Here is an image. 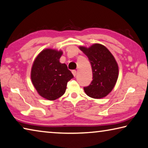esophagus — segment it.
I'll return each mask as SVG.
<instances>
[{
	"label": "esophagus",
	"mask_w": 148,
	"mask_h": 148,
	"mask_svg": "<svg viewBox=\"0 0 148 148\" xmlns=\"http://www.w3.org/2000/svg\"><path fill=\"white\" fill-rule=\"evenodd\" d=\"M72 73H73V75L74 77H75L76 74H77V71H76V70H73Z\"/></svg>",
	"instance_id": "esophagus-1"
}]
</instances>
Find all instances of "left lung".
Instances as JSON below:
<instances>
[{
    "instance_id": "obj_1",
    "label": "left lung",
    "mask_w": 148,
    "mask_h": 148,
    "mask_svg": "<svg viewBox=\"0 0 148 148\" xmlns=\"http://www.w3.org/2000/svg\"><path fill=\"white\" fill-rule=\"evenodd\" d=\"M88 58L92 69L93 80L84 87L87 96L100 99L110 94L114 88L119 76V67L115 58L105 46L96 43L90 47H79Z\"/></svg>"
}]
</instances>
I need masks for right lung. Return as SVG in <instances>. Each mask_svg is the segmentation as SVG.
I'll list each match as a JSON object with an SVG mask.
<instances>
[{
	"label": "right lung",
	"instance_id": "add662e5",
	"mask_svg": "<svg viewBox=\"0 0 148 148\" xmlns=\"http://www.w3.org/2000/svg\"><path fill=\"white\" fill-rule=\"evenodd\" d=\"M62 50L47 48L41 51L34 60L31 79L40 96L55 100L65 93L67 82L73 75L65 64L60 62Z\"/></svg>",
	"mask_w": 148,
	"mask_h": 148
}]
</instances>
